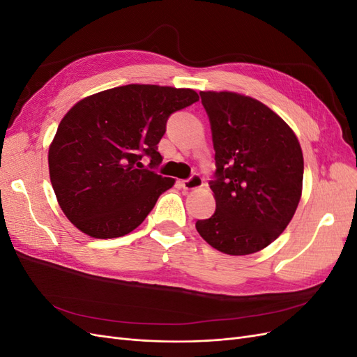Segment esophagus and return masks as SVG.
<instances>
[{"label":"esophagus","mask_w":357,"mask_h":357,"mask_svg":"<svg viewBox=\"0 0 357 357\" xmlns=\"http://www.w3.org/2000/svg\"><path fill=\"white\" fill-rule=\"evenodd\" d=\"M202 186H204V181H202V178L198 174L192 176L190 178L181 181V188L185 189V190H197V189H199Z\"/></svg>","instance_id":"esophagus-1"}]
</instances>
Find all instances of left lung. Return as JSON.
I'll return each instance as SVG.
<instances>
[{"instance_id": "obj_1", "label": "left lung", "mask_w": 357, "mask_h": 357, "mask_svg": "<svg viewBox=\"0 0 357 357\" xmlns=\"http://www.w3.org/2000/svg\"><path fill=\"white\" fill-rule=\"evenodd\" d=\"M208 114L215 211L197 231L215 250L245 256L275 241L302 195L304 156L291 128L269 107L236 92H199Z\"/></svg>"}]
</instances>
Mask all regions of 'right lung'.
<instances>
[{
    "instance_id": "1",
    "label": "right lung",
    "mask_w": 357,
    "mask_h": 357,
    "mask_svg": "<svg viewBox=\"0 0 357 357\" xmlns=\"http://www.w3.org/2000/svg\"><path fill=\"white\" fill-rule=\"evenodd\" d=\"M193 89L126 84L80 100L63 116L49 147V174L67 219L93 238L132 232L160 193L174 186L150 168L162 156L158 143L167 121L197 102Z\"/></svg>"
}]
</instances>
